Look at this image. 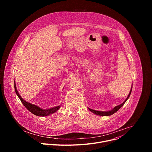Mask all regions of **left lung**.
<instances>
[{
  "label": "left lung",
  "instance_id": "8db88e82",
  "mask_svg": "<svg viewBox=\"0 0 152 152\" xmlns=\"http://www.w3.org/2000/svg\"><path fill=\"white\" fill-rule=\"evenodd\" d=\"M132 88H131V91H130V93H129V95H128V96H127V99L124 100V102L123 103H122L121 104H120V105H118V106H115V107L114 108V109H113V110H111V111H107V112H103V111H99L93 110L90 109V108H89V110H90V111H91L92 113H93L94 114H97V115H102V116H108V115H113V114L115 113H116V112H117V111L120 109V108H121V107L123 106V105L125 103V102H126V100L129 99V97L130 95H131V91H132Z\"/></svg>",
  "mask_w": 152,
  "mask_h": 152
}]
</instances>
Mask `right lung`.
Here are the masks:
<instances>
[{
  "mask_svg": "<svg viewBox=\"0 0 152 152\" xmlns=\"http://www.w3.org/2000/svg\"><path fill=\"white\" fill-rule=\"evenodd\" d=\"M14 88H15V91L17 95L18 96L20 100H21V103H22L25 106V107H26L28 110H29L31 113H32V114H34V115H35L37 116H39V117L47 116V115H50L52 114H53L54 113H55L59 109L60 106L50 108V109H49V110H42L41 108L39 107L38 106L34 105L33 104H31L30 103H28L21 98V97L20 96V94H18V93L17 90L16 85H15V83H14Z\"/></svg>",
  "mask_w": 152,
  "mask_h": 152,
  "instance_id": "add662e5",
  "label": "right lung"
}]
</instances>
